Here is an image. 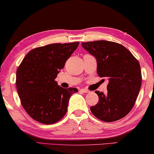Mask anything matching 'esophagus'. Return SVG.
<instances>
[{"label":"esophagus","mask_w":154,"mask_h":154,"mask_svg":"<svg viewBox=\"0 0 154 154\" xmlns=\"http://www.w3.org/2000/svg\"><path fill=\"white\" fill-rule=\"evenodd\" d=\"M80 91L82 92V93H89V92H90V91L87 90V89H86V88H82L81 90H80Z\"/></svg>","instance_id":"1"}]
</instances>
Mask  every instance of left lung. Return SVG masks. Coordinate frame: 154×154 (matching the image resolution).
<instances>
[{"mask_svg":"<svg viewBox=\"0 0 154 154\" xmlns=\"http://www.w3.org/2000/svg\"><path fill=\"white\" fill-rule=\"evenodd\" d=\"M97 61V72L109 80L107 93H95L99 102L91 107L96 118L104 122L120 120L129 113L141 87L140 66L130 51L119 43L95 41L82 43Z\"/></svg>","mask_w":154,"mask_h":154,"instance_id":"8db88e82","label":"left lung"}]
</instances>
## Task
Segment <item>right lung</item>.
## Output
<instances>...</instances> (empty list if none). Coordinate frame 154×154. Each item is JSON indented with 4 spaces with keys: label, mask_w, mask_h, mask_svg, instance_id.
<instances>
[{
    "label": "right lung",
    "mask_w": 154,
    "mask_h": 154,
    "mask_svg": "<svg viewBox=\"0 0 154 154\" xmlns=\"http://www.w3.org/2000/svg\"><path fill=\"white\" fill-rule=\"evenodd\" d=\"M79 42L52 43L34 48L24 57L17 71V88L26 111L45 125L61 120L68 110L75 88H63L55 81Z\"/></svg>",
    "instance_id": "1"
}]
</instances>
